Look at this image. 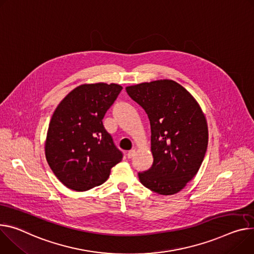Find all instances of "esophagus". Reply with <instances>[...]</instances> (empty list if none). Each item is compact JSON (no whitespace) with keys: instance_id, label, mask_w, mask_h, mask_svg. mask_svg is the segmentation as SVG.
Segmentation results:
<instances>
[{"instance_id":"34e87169","label":"esophagus","mask_w":254,"mask_h":254,"mask_svg":"<svg viewBox=\"0 0 254 254\" xmlns=\"http://www.w3.org/2000/svg\"><path fill=\"white\" fill-rule=\"evenodd\" d=\"M134 154H135V150H130V151H128V152H127V158H128V159H130V158H132V157L134 156Z\"/></svg>"}]
</instances>
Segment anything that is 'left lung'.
<instances>
[{
	"label": "left lung",
	"mask_w": 254,
	"mask_h": 254,
	"mask_svg": "<svg viewBox=\"0 0 254 254\" xmlns=\"http://www.w3.org/2000/svg\"><path fill=\"white\" fill-rule=\"evenodd\" d=\"M148 114L154 162L139 172L144 187L163 195L180 191L197 173L209 141L207 125L190 92L172 80L126 88Z\"/></svg>",
	"instance_id": "obj_1"
}]
</instances>
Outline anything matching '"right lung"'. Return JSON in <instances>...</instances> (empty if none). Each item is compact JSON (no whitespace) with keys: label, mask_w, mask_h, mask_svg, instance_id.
<instances>
[{"label":"right lung","mask_w":254,"mask_h":254,"mask_svg":"<svg viewBox=\"0 0 254 254\" xmlns=\"http://www.w3.org/2000/svg\"><path fill=\"white\" fill-rule=\"evenodd\" d=\"M123 87L85 84L71 91L55 110L45 141V157L58 179L76 191L104 183L123 152L102 120Z\"/></svg>","instance_id":"1"}]
</instances>
